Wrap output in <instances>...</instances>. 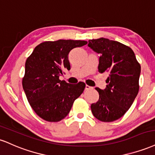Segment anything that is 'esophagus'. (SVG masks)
Here are the masks:
<instances>
[{
    "label": "esophagus",
    "mask_w": 155,
    "mask_h": 155,
    "mask_svg": "<svg viewBox=\"0 0 155 155\" xmlns=\"http://www.w3.org/2000/svg\"><path fill=\"white\" fill-rule=\"evenodd\" d=\"M92 88H93L92 87L89 86V85H85V90H90V89H92Z\"/></svg>",
    "instance_id": "obj_1"
}]
</instances>
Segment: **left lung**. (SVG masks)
<instances>
[{"mask_svg":"<svg viewBox=\"0 0 155 155\" xmlns=\"http://www.w3.org/2000/svg\"><path fill=\"white\" fill-rule=\"evenodd\" d=\"M88 47L101 54L98 69L108 73L106 88H96L99 99L91 105L96 119L112 122L129 110L139 92L141 66L130 47L120 42L100 38L88 41Z\"/></svg>","mask_w":155,"mask_h":155,"instance_id":"obj_1","label":"left lung"}]
</instances>
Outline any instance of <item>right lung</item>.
Masks as SVG:
<instances>
[{
	"instance_id": "right-lung-1",
	"label": "right lung",
	"mask_w": 155,
	"mask_h": 155,
	"mask_svg": "<svg viewBox=\"0 0 155 155\" xmlns=\"http://www.w3.org/2000/svg\"><path fill=\"white\" fill-rule=\"evenodd\" d=\"M86 44L87 41L73 40L43 42L27 58L23 89L32 110L42 119L61 120L84 91L83 82L70 84L60 81L59 76L63 75L64 70H70V51Z\"/></svg>"
}]
</instances>
